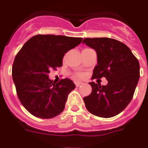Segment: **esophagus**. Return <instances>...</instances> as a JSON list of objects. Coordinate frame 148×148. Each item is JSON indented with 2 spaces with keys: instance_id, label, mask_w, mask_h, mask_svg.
I'll list each match as a JSON object with an SVG mask.
<instances>
[{
  "instance_id": "1",
  "label": "esophagus",
  "mask_w": 148,
  "mask_h": 148,
  "mask_svg": "<svg viewBox=\"0 0 148 148\" xmlns=\"http://www.w3.org/2000/svg\"><path fill=\"white\" fill-rule=\"evenodd\" d=\"M81 84H82V83L80 82V81H75V85H76V87H79Z\"/></svg>"
}]
</instances>
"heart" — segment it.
<instances>
[{
	"label": "heart",
	"instance_id": "b5f03b06",
	"mask_svg": "<svg viewBox=\"0 0 148 148\" xmlns=\"http://www.w3.org/2000/svg\"><path fill=\"white\" fill-rule=\"evenodd\" d=\"M78 77H82V75H81V74H80V75H78Z\"/></svg>",
	"mask_w": 148,
	"mask_h": 148
}]
</instances>
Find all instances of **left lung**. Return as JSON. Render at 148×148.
I'll list each match as a JSON object with an SVG mask.
<instances>
[{
    "mask_svg": "<svg viewBox=\"0 0 148 148\" xmlns=\"http://www.w3.org/2000/svg\"><path fill=\"white\" fill-rule=\"evenodd\" d=\"M97 52V65L92 78L104 77L108 83H89L90 95L84 97L86 108L101 117H114L123 111L132 100L140 77V64L127 45L108 38H85L83 42Z\"/></svg>",
    "mask_w": 148,
    "mask_h": 148,
    "instance_id": "left-lung-1",
    "label": "left lung"
}]
</instances>
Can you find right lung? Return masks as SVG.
Returning a JSON list of instances; mask_svg holds the SVG:
<instances>
[{"instance_id":"1","label":"right lung","mask_w":148,"mask_h":148,"mask_svg":"<svg viewBox=\"0 0 148 148\" xmlns=\"http://www.w3.org/2000/svg\"><path fill=\"white\" fill-rule=\"evenodd\" d=\"M82 40L38 34L29 39L17 53L12 67L13 81L21 103L31 114L49 119L64 110L68 94L75 84L68 78L55 84L48 74L51 70L61 67L65 53Z\"/></svg>"}]
</instances>
